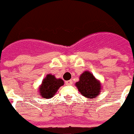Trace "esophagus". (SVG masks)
<instances>
[{"mask_svg":"<svg viewBox=\"0 0 134 134\" xmlns=\"http://www.w3.org/2000/svg\"><path fill=\"white\" fill-rule=\"evenodd\" d=\"M65 84L67 86H70L72 84V80H68V81H65Z\"/></svg>","mask_w":134,"mask_h":134,"instance_id":"34e87169","label":"esophagus"}]
</instances>
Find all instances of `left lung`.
<instances>
[{
	"label": "left lung",
	"mask_w": 134,
	"mask_h": 134,
	"mask_svg": "<svg viewBox=\"0 0 134 134\" xmlns=\"http://www.w3.org/2000/svg\"><path fill=\"white\" fill-rule=\"evenodd\" d=\"M75 86L81 94L90 99L97 97L101 89L99 81L89 71H85L81 74L80 81L75 83Z\"/></svg>",
	"instance_id": "obj_1"
}]
</instances>
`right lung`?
Masks as SVG:
<instances>
[{
	"instance_id": "add662e5",
	"label": "right lung",
	"mask_w": 134,
	"mask_h": 134,
	"mask_svg": "<svg viewBox=\"0 0 134 134\" xmlns=\"http://www.w3.org/2000/svg\"><path fill=\"white\" fill-rule=\"evenodd\" d=\"M64 84L61 79H57L54 75H47L39 88V94L42 98H51L53 97L58 89Z\"/></svg>"
}]
</instances>
